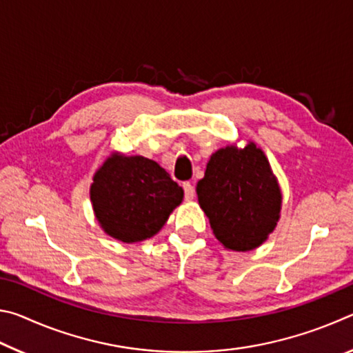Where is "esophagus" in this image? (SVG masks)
Returning a JSON list of instances; mask_svg holds the SVG:
<instances>
[{"instance_id":"34e87169","label":"esophagus","mask_w":353,"mask_h":353,"mask_svg":"<svg viewBox=\"0 0 353 353\" xmlns=\"http://www.w3.org/2000/svg\"><path fill=\"white\" fill-rule=\"evenodd\" d=\"M182 187H183L185 199H187V201L193 199V196H194V187H193V185H191L190 182H183V183H182Z\"/></svg>"}]
</instances>
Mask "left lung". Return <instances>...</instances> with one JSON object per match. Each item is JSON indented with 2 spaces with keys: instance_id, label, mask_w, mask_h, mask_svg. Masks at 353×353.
<instances>
[{
  "instance_id": "left-lung-1",
  "label": "left lung",
  "mask_w": 353,
  "mask_h": 353,
  "mask_svg": "<svg viewBox=\"0 0 353 353\" xmlns=\"http://www.w3.org/2000/svg\"><path fill=\"white\" fill-rule=\"evenodd\" d=\"M196 193L214 236L227 249L246 252L259 248L279 221V183L254 143L214 152Z\"/></svg>"
}]
</instances>
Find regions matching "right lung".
I'll return each mask as SVG.
<instances>
[{
	"instance_id": "obj_1",
	"label": "right lung",
	"mask_w": 353,
	"mask_h": 353,
	"mask_svg": "<svg viewBox=\"0 0 353 353\" xmlns=\"http://www.w3.org/2000/svg\"><path fill=\"white\" fill-rule=\"evenodd\" d=\"M90 199L107 234L137 243L162 229L182 202L183 190L154 160L113 154L94 174Z\"/></svg>"
}]
</instances>
